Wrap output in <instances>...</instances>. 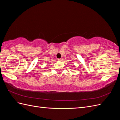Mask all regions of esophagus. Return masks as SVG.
I'll use <instances>...</instances> for the list:
<instances>
[{
  "instance_id": "obj_1",
  "label": "esophagus",
  "mask_w": 120,
  "mask_h": 120,
  "mask_svg": "<svg viewBox=\"0 0 120 120\" xmlns=\"http://www.w3.org/2000/svg\"><path fill=\"white\" fill-rule=\"evenodd\" d=\"M63 58H60V59H58V60L59 61H63Z\"/></svg>"
}]
</instances>
